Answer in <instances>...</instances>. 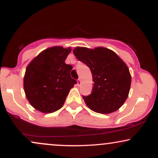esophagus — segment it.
I'll list each match as a JSON object with an SVG mask.
<instances>
[{"label":"esophagus","mask_w":158,"mask_h":158,"mask_svg":"<svg viewBox=\"0 0 158 158\" xmlns=\"http://www.w3.org/2000/svg\"><path fill=\"white\" fill-rule=\"evenodd\" d=\"M77 84H78V85H80V84H81V79H78Z\"/></svg>","instance_id":"34e87169"}]
</instances>
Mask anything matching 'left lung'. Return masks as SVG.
<instances>
[{
    "instance_id": "obj_1",
    "label": "left lung",
    "mask_w": 158,
    "mask_h": 158,
    "mask_svg": "<svg viewBox=\"0 0 158 158\" xmlns=\"http://www.w3.org/2000/svg\"><path fill=\"white\" fill-rule=\"evenodd\" d=\"M73 54L90 68L93 77L91 94L82 97L88 108L100 114L118 110L131 87V74L126 63L114 51L101 47L94 50L77 47Z\"/></svg>"
}]
</instances>
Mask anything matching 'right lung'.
Listing matches in <instances>:
<instances>
[{"instance_id": "1", "label": "right lung", "mask_w": 158, "mask_h": 158, "mask_svg": "<svg viewBox=\"0 0 158 158\" xmlns=\"http://www.w3.org/2000/svg\"><path fill=\"white\" fill-rule=\"evenodd\" d=\"M71 48L52 47L37 56L27 67L23 88L27 99L36 110L52 113L64 105L77 81L70 77L73 67L65 64Z\"/></svg>"}]
</instances>
